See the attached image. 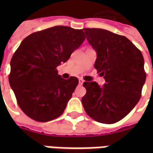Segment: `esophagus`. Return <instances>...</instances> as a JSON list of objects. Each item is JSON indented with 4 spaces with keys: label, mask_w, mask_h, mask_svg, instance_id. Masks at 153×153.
I'll list each match as a JSON object with an SVG mask.
<instances>
[{
    "label": "esophagus",
    "mask_w": 153,
    "mask_h": 153,
    "mask_svg": "<svg viewBox=\"0 0 153 153\" xmlns=\"http://www.w3.org/2000/svg\"><path fill=\"white\" fill-rule=\"evenodd\" d=\"M83 80H82V79H79V85H80V86H81V85H82V83H83Z\"/></svg>",
    "instance_id": "34e87169"
}]
</instances>
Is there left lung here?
<instances>
[{
  "mask_svg": "<svg viewBox=\"0 0 153 153\" xmlns=\"http://www.w3.org/2000/svg\"><path fill=\"white\" fill-rule=\"evenodd\" d=\"M86 39L97 52L94 67L105 80L84 82L86 94L82 98L91 118L114 124L135 107L141 97L146 79L140 51L126 36L101 28H84Z\"/></svg>",
  "mask_w": 153,
  "mask_h": 153,
  "instance_id": "1",
  "label": "left lung"
}]
</instances>
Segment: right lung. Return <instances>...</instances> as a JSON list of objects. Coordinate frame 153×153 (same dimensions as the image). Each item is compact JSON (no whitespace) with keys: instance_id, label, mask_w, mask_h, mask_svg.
I'll return each mask as SVG.
<instances>
[{"instance_id":"right-lung-1","label":"right lung","mask_w":153,"mask_h":153,"mask_svg":"<svg viewBox=\"0 0 153 153\" xmlns=\"http://www.w3.org/2000/svg\"><path fill=\"white\" fill-rule=\"evenodd\" d=\"M85 38L82 29L55 26L21 42L11 59L8 81L18 105L30 118L46 122L64 112L79 79H62L56 67L69 59Z\"/></svg>"}]
</instances>
